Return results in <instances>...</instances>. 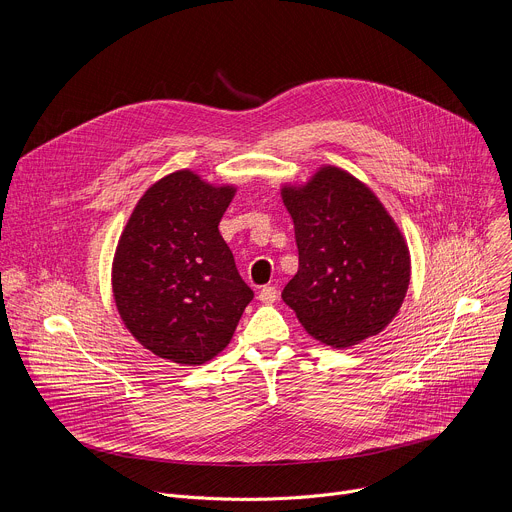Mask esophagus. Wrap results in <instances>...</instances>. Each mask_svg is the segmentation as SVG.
Returning a JSON list of instances; mask_svg holds the SVG:
<instances>
[{
	"mask_svg": "<svg viewBox=\"0 0 512 512\" xmlns=\"http://www.w3.org/2000/svg\"><path fill=\"white\" fill-rule=\"evenodd\" d=\"M259 300H261L263 304H273V302L277 300V289H275L273 285H263V287L259 289Z\"/></svg>",
	"mask_w": 512,
	"mask_h": 512,
	"instance_id": "34e87169",
	"label": "esophagus"
}]
</instances>
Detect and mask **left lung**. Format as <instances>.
Here are the masks:
<instances>
[{"label":"left lung","instance_id":"left-lung-1","mask_svg":"<svg viewBox=\"0 0 512 512\" xmlns=\"http://www.w3.org/2000/svg\"><path fill=\"white\" fill-rule=\"evenodd\" d=\"M294 218L298 273L283 302L310 336L348 348L397 316L411 277L407 243L375 192L352 174L320 168L304 186H283Z\"/></svg>","mask_w":512,"mask_h":512}]
</instances>
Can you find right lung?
Listing matches in <instances>:
<instances>
[{
    "instance_id": "right-lung-1",
    "label": "right lung",
    "mask_w": 512,
    "mask_h": 512,
    "mask_svg": "<svg viewBox=\"0 0 512 512\" xmlns=\"http://www.w3.org/2000/svg\"><path fill=\"white\" fill-rule=\"evenodd\" d=\"M237 188L190 170L152 184L135 204L113 259L125 328L156 356L204 364L225 350L253 300L218 223Z\"/></svg>"
}]
</instances>
